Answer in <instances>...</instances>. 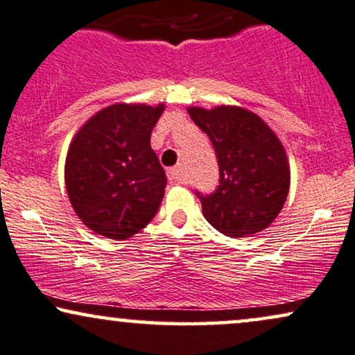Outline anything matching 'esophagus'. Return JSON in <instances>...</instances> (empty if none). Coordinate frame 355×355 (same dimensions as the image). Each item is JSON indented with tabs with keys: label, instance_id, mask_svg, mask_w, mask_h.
<instances>
[{
	"label": "esophagus",
	"instance_id": "1",
	"mask_svg": "<svg viewBox=\"0 0 355 355\" xmlns=\"http://www.w3.org/2000/svg\"><path fill=\"white\" fill-rule=\"evenodd\" d=\"M167 177L170 183H180L182 178H183V168L180 165H177V167H172L167 170Z\"/></svg>",
	"mask_w": 355,
	"mask_h": 355
}]
</instances>
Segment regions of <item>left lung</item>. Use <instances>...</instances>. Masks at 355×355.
Masks as SVG:
<instances>
[{
    "instance_id": "left-lung-1",
    "label": "left lung",
    "mask_w": 355,
    "mask_h": 355,
    "mask_svg": "<svg viewBox=\"0 0 355 355\" xmlns=\"http://www.w3.org/2000/svg\"><path fill=\"white\" fill-rule=\"evenodd\" d=\"M193 123L209 137L219 164V187L200 196L211 226L230 237L257 234L275 221L290 190L285 147L270 125L241 106H190Z\"/></svg>"
}]
</instances>
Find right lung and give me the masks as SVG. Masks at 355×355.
I'll return each instance as SVG.
<instances>
[{
    "instance_id": "add662e5",
    "label": "right lung",
    "mask_w": 355,
    "mask_h": 355,
    "mask_svg": "<svg viewBox=\"0 0 355 355\" xmlns=\"http://www.w3.org/2000/svg\"><path fill=\"white\" fill-rule=\"evenodd\" d=\"M164 110V103H116L93 114L71 139L67 195L88 230L123 241L155 216L167 177L150 134Z\"/></svg>"
}]
</instances>
